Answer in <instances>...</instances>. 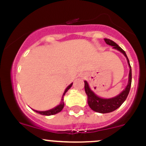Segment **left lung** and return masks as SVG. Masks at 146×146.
Instances as JSON below:
<instances>
[{"label":"left lung","mask_w":146,"mask_h":146,"mask_svg":"<svg viewBox=\"0 0 146 146\" xmlns=\"http://www.w3.org/2000/svg\"><path fill=\"white\" fill-rule=\"evenodd\" d=\"M105 41L107 44L112 46L113 48L118 50L119 51H120L121 53L124 54V56L127 59V64H128L129 67H130V72H129L128 83H127V85L125 87V89L120 93V95L115 97V98H110V99H103V98H100L98 95H95L94 92L92 91L91 89L90 88L87 81H84V90H85V92L87 95V102H88L89 106L92 110L97 112H100V113H108V112H112V111L115 110L117 108H120L128 95L132 82L131 66H130L129 59L124 50L120 48L115 42H114L112 40L105 38Z\"/></svg>","instance_id":"1"}]
</instances>
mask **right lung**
Masks as SVG:
<instances>
[{"mask_svg":"<svg viewBox=\"0 0 146 146\" xmlns=\"http://www.w3.org/2000/svg\"><path fill=\"white\" fill-rule=\"evenodd\" d=\"M72 83L71 84H69V85L66 87V89L65 90L64 92L63 95H62V100H61L60 104H59L58 106H56V108H53V109H51V110H46V111H37V110H34V111H35L36 112H37V113L41 114V115H47V116L52 115H55V114L61 112V111L62 110V109H63L64 105V95L66 94V92H67L68 90L70 89V87H72Z\"/></svg>","mask_w":146,"mask_h":146,"instance_id":"right-lung-1","label":"right lung"}]
</instances>
